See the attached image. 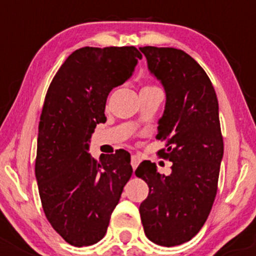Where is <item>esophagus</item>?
<instances>
[{
	"instance_id": "obj_1",
	"label": "esophagus",
	"mask_w": 256,
	"mask_h": 256,
	"mask_svg": "<svg viewBox=\"0 0 256 256\" xmlns=\"http://www.w3.org/2000/svg\"><path fill=\"white\" fill-rule=\"evenodd\" d=\"M140 162H141L140 157L135 156V154H134V156H131V166H132L134 171H135V170L138 168V164H140Z\"/></svg>"
}]
</instances>
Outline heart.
Listing matches in <instances>:
<instances>
[{
	"label": "heart",
	"mask_w": 256,
	"mask_h": 256,
	"mask_svg": "<svg viewBox=\"0 0 256 256\" xmlns=\"http://www.w3.org/2000/svg\"><path fill=\"white\" fill-rule=\"evenodd\" d=\"M146 88H150V86H146Z\"/></svg>",
	"instance_id": "1"
}]
</instances>
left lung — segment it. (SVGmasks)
<instances>
[{"instance_id": "obj_1", "label": "left lung", "mask_w": 256, "mask_h": 256, "mask_svg": "<svg viewBox=\"0 0 256 256\" xmlns=\"http://www.w3.org/2000/svg\"><path fill=\"white\" fill-rule=\"evenodd\" d=\"M147 68L164 86L166 105L156 138L167 141L158 154L172 162L168 176L151 161L135 171L148 184L140 204L146 236L174 246L188 242L207 220L218 187L223 138L216 92L202 66L176 48H140Z\"/></svg>"}]
</instances>
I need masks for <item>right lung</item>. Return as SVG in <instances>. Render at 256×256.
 Here are the masks:
<instances>
[{"instance_id": "right-lung-1", "label": "right lung", "mask_w": 256, "mask_h": 256, "mask_svg": "<svg viewBox=\"0 0 256 256\" xmlns=\"http://www.w3.org/2000/svg\"><path fill=\"white\" fill-rule=\"evenodd\" d=\"M141 58L135 47L76 49L48 88L38 126L36 180L48 222L74 246L104 238L132 174L125 150L100 162L88 151L96 125L106 121L108 95L131 78Z\"/></svg>"}]
</instances>
